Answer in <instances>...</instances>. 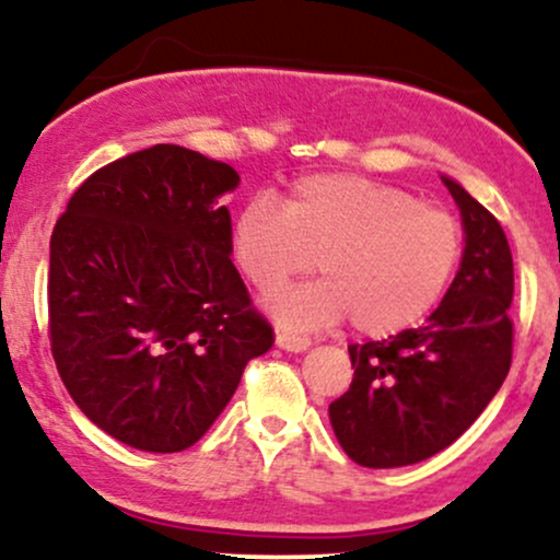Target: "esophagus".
<instances>
[{"instance_id": "34e87169", "label": "esophagus", "mask_w": 560, "mask_h": 560, "mask_svg": "<svg viewBox=\"0 0 560 560\" xmlns=\"http://www.w3.org/2000/svg\"><path fill=\"white\" fill-rule=\"evenodd\" d=\"M278 346L285 348V351H293V353H301L306 351L308 346H312V338H306V335H293V332H278Z\"/></svg>"}]
</instances>
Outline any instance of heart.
Here are the masks:
<instances>
[{
	"label": "heart",
	"mask_w": 560,
	"mask_h": 560,
	"mask_svg": "<svg viewBox=\"0 0 560 560\" xmlns=\"http://www.w3.org/2000/svg\"><path fill=\"white\" fill-rule=\"evenodd\" d=\"M466 252V230L445 209L409 190L359 175H306L282 207L254 196L230 225V256L256 291L295 275L325 280L282 288L267 308L288 330H319L351 319L366 338L419 325L448 293Z\"/></svg>",
	"instance_id": "obj_1"
}]
</instances>
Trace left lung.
I'll list each match as a JSON object with an SVG mask.
<instances>
[{"mask_svg":"<svg viewBox=\"0 0 560 560\" xmlns=\"http://www.w3.org/2000/svg\"><path fill=\"white\" fill-rule=\"evenodd\" d=\"M466 252L424 327L348 346L351 387L330 404L348 458L396 469L448 448L501 390L514 353V259L501 222L451 177Z\"/></svg>","mask_w":560,"mask_h":560,"instance_id":"left-lung-1","label":"left lung"}]
</instances>
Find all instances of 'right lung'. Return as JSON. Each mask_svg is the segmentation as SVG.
<instances>
[{
	"label": "right lung",
	"instance_id": "right-lung-1",
	"mask_svg": "<svg viewBox=\"0 0 560 560\" xmlns=\"http://www.w3.org/2000/svg\"><path fill=\"white\" fill-rule=\"evenodd\" d=\"M238 180L225 162L156 143L85 177L51 233L57 372L130 448H190L275 343L230 261L220 196Z\"/></svg>",
	"mask_w": 560,
	"mask_h": 560
}]
</instances>
